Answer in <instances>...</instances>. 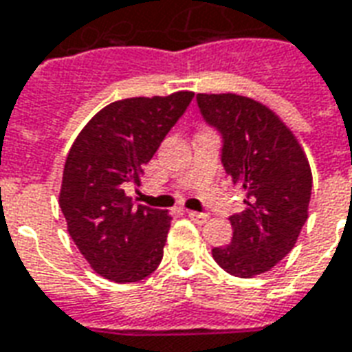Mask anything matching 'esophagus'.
<instances>
[{"instance_id":"34e87169","label":"esophagus","mask_w":352,"mask_h":352,"mask_svg":"<svg viewBox=\"0 0 352 352\" xmlns=\"http://www.w3.org/2000/svg\"><path fill=\"white\" fill-rule=\"evenodd\" d=\"M188 217H190V221H194L196 224H204V222L209 221V214L196 213V211H188Z\"/></svg>"}]
</instances>
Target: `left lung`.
<instances>
[{"label":"left lung","instance_id":"left-lung-1","mask_svg":"<svg viewBox=\"0 0 352 352\" xmlns=\"http://www.w3.org/2000/svg\"><path fill=\"white\" fill-rule=\"evenodd\" d=\"M199 113L221 133V160L243 190V211L232 214V243L214 247L224 272L252 277L292 251L307 221L309 162L294 133L273 111L237 94H198Z\"/></svg>","mask_w":352,"mask_h":352}]
</instances>
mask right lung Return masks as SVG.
Returning a JSON list of instances; mask_svg holds the SVG:
<instances>
[{
  "label": "right lung",
  "instance_id": "add662e5",
  "mask_svg": "<svg viewBox=\"0 0 352 352\" xmlns=\"http://www.w3.org/2000/svg\"><path fill=\"white\" fill-rule=\"evenodd\" d=\"M194 94L128 98L103 107L82 128L64 166L60 209L67 232L96 273L115 283L148 277L164 256L171 217L133 207L124 194L184 115Z\"/></svg>",
  "mask_w": 352,
  "mask_h": 352
}]
</instances>
